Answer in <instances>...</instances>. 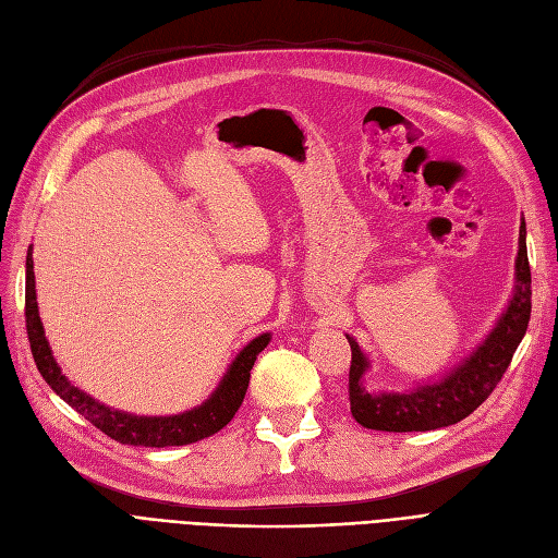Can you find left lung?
Masks as SVG:
<instances>
[{
  "instance_id": "8db88e82",
  "label": "left lung",
  "mask_w": 558,
  "mask_h": 558,
  "mask_svg": "<svg viewBox=\"0 0 558 558\" xmlns=\"http://www.w3.org/2000/svg\"><path fill=\"white\" fill-rule=\"evenodd\" d=\"M514 294L489 336L449 371L442 380L420 385L412 391L371 393L364 387L368 359L356 340L348 336L352 350L350 364V410L352 417L375 430H434L457 424L477 410L508 371L517 345L524 338L531 319V266L526 255V222L519 227V253L514 259Z\"/></svg>"
}]
</instances>
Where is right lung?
I'll return each instance as SVG.
<instances>
[{
	"label": "right lung",
	"instance_id": "add662e5",
	"mask_svg": "<svg viewBox=\"0 0 558 558\" xmlns=\"http://www.w3.org/2000/svg\"><path fill=\"white\" fill-rule=\"evenodd\" d=\"M25 322H27L32 356L34 362H37V368L44 375V380L50 385V389L56 391L64 403L74 408L78 415H83L89 424H95L99 430H104L109 438L122 445H141V447L190 445L218 434L222 426H227L233 420V415H236V410L245 399L250 371H253L257 362V354L271 343V333H262L250 340V343L236 354V359H233L231 366L227 368L218 389H215L202 405L185 410L181 415L138 417L95 401L89 393L81 391L76 385H71L66 380V375H62L46 340V331L39 317L37 290H34L32 245L27 250V262H25Z\"/></svg>",
	"mask_w": 558,
	"mask_h": 558
}]
</instances>
